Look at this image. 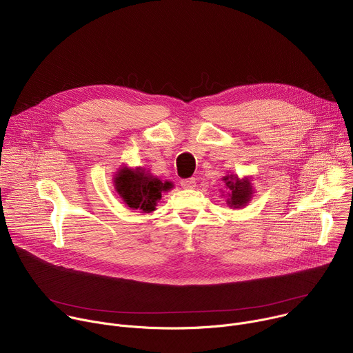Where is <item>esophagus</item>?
Masks as SVG:
<instances>
[{"instance_id": "obj_1", "label": "esophagus", "mask_w": 353, "mask_h": 353, "mask_svg": "<svg viewBox=\"0 0 353 353\" xmlns=\"http://www.w3.org/2000/svg\"><path fill=\"white\" fill-rule=\"evenodd\" d=\"M195 181H196L195 177H190V179H183V180L180 181V184H181V187H184V188H192V187H195Z\"/></svg>"}]
</instances>
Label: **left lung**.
Listing matches in <instances>:
<instances>
[{
  "instance_id": "obj_1",
  "label": "left lung",
  "mask_w": 353,
  "mask_h": 353,
  "mask_svg": "<svg viewBox=\"0 0 353 353\" xmlns=\"http://www.w3.org/2000/svg\"><path fill=\"white\" fill-rule=\"evenodd\" d=\"M223 180L226 183V187L230 191L229 192L230 198L228 201L230 207H233V208L244 207L250 201L251 194H253L250 180L248 179L239 180L237 177H233V176H226V177H223Z\"/></svg>"
}]
</instances>
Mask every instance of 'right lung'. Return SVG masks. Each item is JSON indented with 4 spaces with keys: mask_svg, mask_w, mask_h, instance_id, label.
<instances>
[{
    "mask_svg": "<svg viewBox=\"0 0 353 353\" xmlns=\"http://www.w3.org/2000/svg\"><path fill=\"white\" fill-rule=\"evenodd\" d=\"M172 187V183H162L159 179L141 169H121L116 177V188L124 203L130 208L141 210L142 212L155 211L162 191H168Z\"/></svg>",
    "mask_w": 353,
    "mask_h": 353,
    "instance_id": "1",
    "label": "right lung"
}]
</instances>
